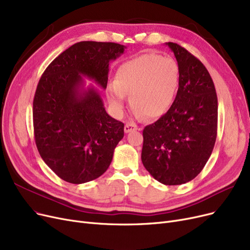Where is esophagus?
Listing matches in <instances>:
<instances>
[{"instance_id":"esophagus-1","label":"esophagus","mask_w":250,"mask_h":250,"mask_svg":"<svg viewBox=\"0 0 250 250\" xmlns=\"http://www.w3.org/2000/svg\"><path fill=\"white\" fill-rule=\"evenodd\" d=\"M138 130V126L136 124L134 123H127L125 124V133H130V132H133V131H137Z\"/></svg>"}]
</instances>
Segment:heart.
Returning a JSON list of instances; mask_svg holds the SVG:
<instances>
[{"mask_svg": "<svg viewBox=\"0 0 250 250\" xmlns=\"http://www.w3.org/2000/svg\"><path fill=\"white\" fill-rule=\"evenodd\" d=\"M179 86V67L169 57L148 52L125 62L108 87L107 98L116 113H122L131 95V105L139 116L155 119L173 105Z\"/></svg>", "mask_w": 250, "mask_h": 250, "instance_id": "1", "label": "heart"}]
</instances>
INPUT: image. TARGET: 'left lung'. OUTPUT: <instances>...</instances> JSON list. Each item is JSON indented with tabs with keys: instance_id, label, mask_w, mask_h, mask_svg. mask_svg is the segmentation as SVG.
I'll return each instance as SVG.
<instances>
[{
	"instance_id": "obj_1",
	"label": "left lung",
	"mask_w": 250,
	"mask_h": 250,
	"mask_svg": "<svg viewBox=\"0 0 250 250\" xmlns=\"http://www.w3.org/2000/svg\"><path fill=\"white\" fill-rule=\"evenodd\" d=\"M179 67V87L168 112L143 130L141 160L166 186L192 180L205 167L217 136V96L204 64L168 42Z\"/></svg>"
}]
</instances>
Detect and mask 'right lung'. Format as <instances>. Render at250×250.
I'll use <instances>...</instances> for the list:
<instances>
[{
    "instance_id": "obj_1",
    "label": "right lung",
    "mask_w": 250,
    "mask_h": 250,
    "mask_svg": "<svg viewBox=\"0 0 250 250\" xmlns=\"http://www.w3.org/2000/svg\"><path fill=\"white\" fill-rule=\"evenodd\" d=\"M125 51L112 42L82 41L62 52L46 68L33 102L37 148L62 180L80 184L109 168L125 125L109 116L99 91L83 88L82 76L106 88L109 62Z\"/></svg>"
}]
</instances>
